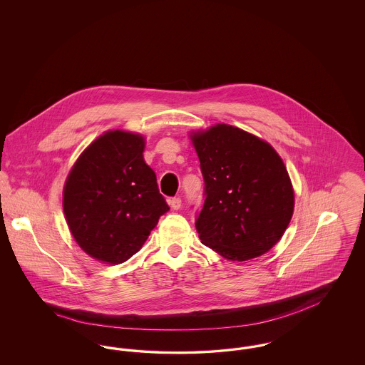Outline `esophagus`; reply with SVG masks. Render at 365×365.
I'll return each instance as SVG.
<instances>
[{
    "instance_id": "1",
    "label": "esophagus",
    "mask_w": 365,
    "mask_h": 365,
    "mask_svg": "<svg viewBox=\"0 0 365 365\" xmlns=\"http://www.w3.org/2000/svg\"><path fill=\"white\" fill-rule=\"evenodd\" d=\"M168 204H170V207L174 209V210H178V209L182 207V200H180L179 197H175V198L168 200Z\"/></svg>"
}]
</instances>
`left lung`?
I'll return each mask as SVG.
<instances>
[{
    "label": "left lung",
    "instance_id": "8db88e82",
    "mask_svg": "<svg viewBox=\"0 0 365 365\" xmlns=\"http://www.w3.org/2000/svg\"><path fill=\"white\" fill-rule=\"evenodd\" d=\"M205 182L195 228L227 260L259 257L278 243L294 210V191L275 149L238 127L216 124L190 135Z\"/></svg>",
    "mask_w": 365,
    "mask_h": 365
}]
</instances>
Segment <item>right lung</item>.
I'll return each instance as SVG.
<instances>
[{
    "instance_id": "add662e5",
    "label": "right lung",
    "mask_w": 365,
    "mask_h": 365,
    "mask_svg": "<svg viewBox=\"0 0 365 365\" xmlns=\"http://www.w3.org/2000/svg\"><path fill=\"white\" fill-rule=\"evenodd\" d=\"M143 149L142 135L108 131L88 145L67 178L63 208L71 234L96 260H128L170 210Z\"/></svg>"
}]
</instances>
